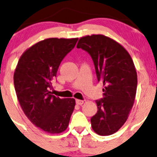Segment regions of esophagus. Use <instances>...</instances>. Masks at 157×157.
Instances as JSON below:
<instances>
[{"label": "esophagus", "mask_w": 157, "mask_h": 157, "mask_svg": "<svg viewBox=\"0 0 157 157\" xmlns=\"http://www.w3.org/2000/svg\"><path fill=\"white\" fill-rule=\"evenodd\" d=\"M83 102H84V101L83 100H80V99H76V104H77V105H83Z\"/></svg>", "instance_id": "obj_1"}]
</instances>
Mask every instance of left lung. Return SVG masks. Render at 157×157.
Wrapping results in <instances>:
<instances>
[{"label": "left lung", "instance_id": "1", "mask_svg": "<svg viewBox=\"0 0 157 157\" xmlns=\"http://www.w3.org/2000/svg\"><path fill=\"white\" fill-rule=\"evenodd\" d=\"M77 48L93 59L98 81L103 83V98L96 100L98 111L91 118L93 131L111 135L125 123L136 96L137 76L131 55L113 39L92 35L79 39Z\"/></svg>", "mask_w": 157, "mask_h": 157}]
</instances>
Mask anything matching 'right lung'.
Listing matches in <instances>:
<instances>
[{
	"label": "right lung",
	"mask_w": 157,
	"mask_h": 157,
	"mask_svg": "<svg viewBox=\"0 0 157 157\" xmlns=\"http://www.w3.org/2000/svg\"><path fill=\"white\" fill-rule=\"evenodd\" d=\"M77 40L50 38L39 42L21 55L14 72V87L23 112L33 124L50 134L67 129L75 106V99H60L50 90L60 64Z\"/></svg>",
	"instance_id": "obj_1"
}]
</instances>
